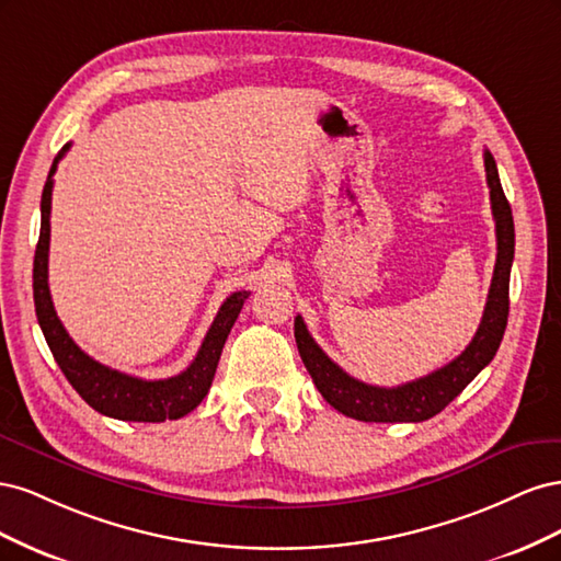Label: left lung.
<instances>
[{"label":"left lung","instance_id":"obj_1","mask_svg":"<svg viewBox=\"0 0 561 561\" xmlns=\"http://www.w3.org/2000/svg\"><path fill=\"white\" fill-rule=\"evenodd\" d=\"M484 171L491 196V213H494L496 222L499 254L482 322L478 332H474L472 342L458 358L416 381H407L393 388L369 386L365 381L348 377L342 367L332 363L325 351L313 342V336L309 334L307 325H304L301 316L295 318V339L304 367L309 369L320 396L325 398L336 412H342L351 419L375 423L426 421L443 412L445 407L461 393V390L478 377L491 360H494L507 325V309H511L507 290H511V266L515 257V222L511 203H507L499 180L496 161L491 157L489 149H484Z\"/></svg>","mask_w":561,"mask_h":561}]
</instances>
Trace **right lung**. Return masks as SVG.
I'll use <instances>...</instances> for the list:
<instances>
[{"instance_id":"obj_1","label":"right lung","mask_w":561,"mask_h":561,"mask_svg":"<svg viewBox=\"0 0 561 561\" xmlns=\"http://www.w3.org/2000/svg\"><path fill=\"white\" fill-rule=\"evenodd\" d=\"M70 145H65L50 165L44 194H42V229L35 250V268H32V290H35V309L39 328L46 336V344L54 353L58 367L77 393L87 400L95 412L118 419V421H142L161 423L165 419H182L201 404L208 396L215 369L222 355L227 336L239 318L243 301L250 297L248 290L233 293L219 307L213 325L203 339L194 363L171 379L147 381L124 375L107 365H100L91 355L83 353L72 336L67 334L54 309L48 293V243H50V194H54V175L58 161L65 157Z\"/></svg>"}]
</instances>
